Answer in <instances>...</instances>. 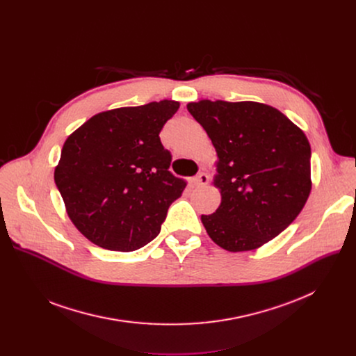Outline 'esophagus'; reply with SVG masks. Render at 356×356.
Masks as SVG:
<instances>
[{
  "mask_svg": "<svg viewBox=\"0 0 356 356\" xmlns=\"http://www.w3.org/2000/svg\"><path fill=\"white\" fill-rule=\"evenodd\" d=\"M195 186H206L209 183V175L204 172H200L194 179H193Z\"/></svg>",
  "mask_w": 356,
  "mask_h": 356,
  "instance_id": "obj_1",
  "label": "esophagus"
}]
</instances>
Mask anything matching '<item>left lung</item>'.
Here are the masks:
<instances>
[{
	"instance_id": "1",
	"label": "left lung",
	"mask_w": 356,
	"mask_h": 356,
	"mask_svg": "<svg viewBox=\"0 0 356 356\" xmlns=\"http://www.w3.org/2000/svg\"><path fill=\"white\" fill-rule=\"evenodd\" d=\"M218 155L216 213L201 216L210 238L229 252L257 249L284 231L312 190V147L279 110L202 99L187 106Z\"/></svg>"
}]
</instances>
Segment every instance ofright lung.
I'll list each match as a JSON object with an SVG mask.
<instances>
[{"mask_svg": "<svg viewBox=\"0 0 356 356\" xmlns=\"http://www.w3.org/2000/svg\"><path fill=\"white\" fill-rule=\"evenodd\" d=\"M179 103L163 99L99 113L65 142L55 183L76 228L120 252L154 241L187 181L170 170L159 134Z\"/></svg>", "mask_w": 356, "mask_h": 356, "instance_id": "right-lung-1", "label": "right lung"}]
</instances>
